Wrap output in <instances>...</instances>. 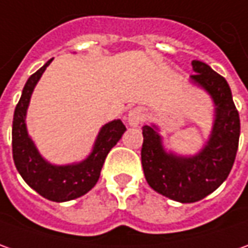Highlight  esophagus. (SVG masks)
<instances>
[{"label": "esophagus", "instance_id": "esophagus-1", "mask_svg": "<svg viewBox=\"0 0 248 248\" xmlns=\"http://www.w3.org/2000/svg\"><path fill=\"white\" fill-rule=\"evenodd\" d=\"M145 119V111L144 108L141 107H136L129 111V115H127V124L136 127Z\"/></svg>", "mask_w": 248, "mask_h": 248}]
</instances>
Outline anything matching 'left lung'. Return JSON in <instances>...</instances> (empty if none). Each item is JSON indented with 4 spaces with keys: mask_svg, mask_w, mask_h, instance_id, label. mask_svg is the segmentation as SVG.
Here are the masks:
<instances>
[{
    "mask_svg": "<svg viewBox=\"0 0 248 248\" xmlns=\"http://www.w3.org/2000/svg\"><path fill=\"white\" fill-rule=\"evenodd\" d=\"M192 81L207 90L216 104L213 133L201 154L192 158L166 154L155 127L142 126L141 163L147 183L160 195L181 203L201 201L225 181L240 136V118L225 78L198 60L192 62Z\"/></svg>",
    "mask_w": 248,
    "mask_h": 248,
    "instance_id": "8db88e82",
    "label": "left lung"
}]
</instances>
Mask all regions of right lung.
Listing matches in <instances>:
<instances>
[{
  "mask_svg": "<svg viewBox=\"0 0 248 248\" xmlns=\"http://www.w3.org/2000/svg\"><path fill=\"white\" fill-rule=\"evenodd\" d=\"M50 63L52 59L37 73L32 74L24 85L22 97L15 108L13 115L12 154L17 171L34 191L52 202H67L89 192L96 185L108 152L121 140L126 127L119 119L103 126L93 152L89 158L78 165L53 166L45 162L27 134L26 112L31 93Z\"/></svg>",
  "mask_w": 248,
  "mask_h": 248,
  "instance_id": "right-lung-1",
  "label": "right lung"
}]
</instances>
